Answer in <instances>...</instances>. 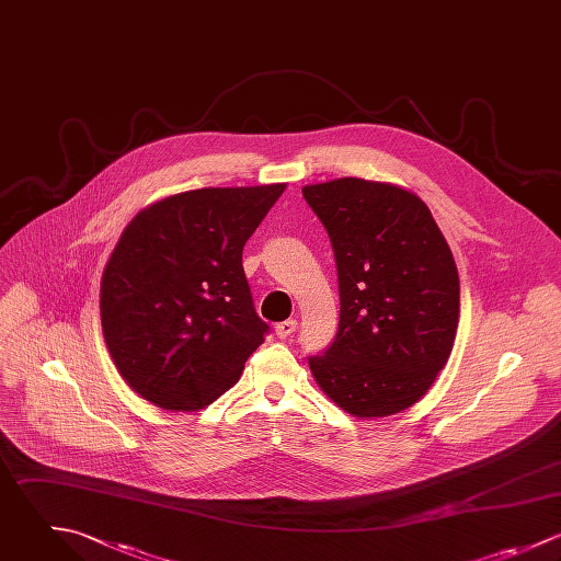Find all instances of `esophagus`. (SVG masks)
Masks as SVG:
<instances>
[{
	"label": "esophagus",
	"instance_id": "1",
	"mask_svg": "<svg viewBox=\"0 0 561 561\" xmlns=\"http://www.w3.org/2000/svg\"><path fill=\"white\" fill-rule=\"evenodd\" d=\"M295 330H297V321L295 319H288V321H282V323L275 325V334L279 339H290L295 334Z\"/></svg>",
	"mask_w": 561,
	"mask_h": 561
}]
</instances>
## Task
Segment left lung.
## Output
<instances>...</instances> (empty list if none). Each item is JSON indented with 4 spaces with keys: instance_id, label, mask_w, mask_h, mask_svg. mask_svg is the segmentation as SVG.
<instances>
[{
    "instance_id": "8db88e82",
    "label": "left lung",
    "mask_w": 561,
    "mask_h": 561,
    "mask_svg": "<svg viewBox=\"0 0 561 561\" xmlns=\"http://www.w3.org/2000/svg\"><path fill=\"white\" fill-rule=\"evenodd\" d=\"M339 273L341 317L310 356L317 385L356 417L413 407L448 363L459 323V273L426 203L391 183L306 185Z\"/></svg>"
}]
</instances>
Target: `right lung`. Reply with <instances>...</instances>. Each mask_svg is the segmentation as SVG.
Listing matches in <instances>:
<instances>
[{
	"mask_svg": "<svg viewBox=\"0 0 561 561\" xmlns=\"http://www.w3.org/2000/svg\"><path fill=\"white\" fill-rule=\"evenodd\" d=\"M284 187L174 194L124 229L102 273L100 317L117 371L144 400L198 411L264 343L242 249Z\"/></svg>",
	"mask_w": 561,
	"mask_h": 561,
	"instance_id": "add662e5",
	"label": "right lung"
}]
</instances>
